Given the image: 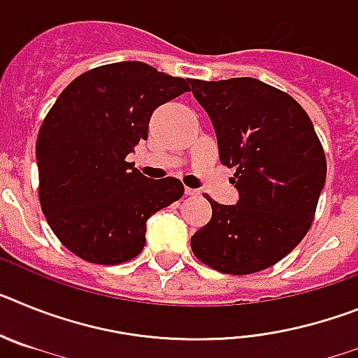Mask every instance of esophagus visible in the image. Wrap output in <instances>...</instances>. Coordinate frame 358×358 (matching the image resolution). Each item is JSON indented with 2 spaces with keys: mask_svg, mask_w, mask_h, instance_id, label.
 Returning <instances> with one entry per match:
<instances>
[{
  "mask_svg": "<svg viewBox=\"0 0 358 358\" xmlns=\"http://www.w3.org/2000/svg\"><path fill=\"white\" fill-rule=\"evenodd\" d=\"M186 195H189V197H197V195H199V189L186 188Z\"/></svg>",
  "mask_w": 358,
  "mask_h": 358,
  "instance_id": "obj_1",
  "label": "esophagus"
}]
</instances>
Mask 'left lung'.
Segmentation results:
<instances>
[{"instance_id": "1", "label": "left lung", "mask_w": 358, "mask_h": 358, "mask_svg": "<svg viewBox=\"0 0 358 358\" xmlns=\"http://www.w3.org/2000/svg\"><path fill=\"white\" fill-rule=\"evenodd\" d=\"M217 132L218 156L235 169L233 206L211 197V220L192 236L202 264L252 274L285 258L308 233L327 181V157L312 120L290 94L251 77L192 80Z\"/></svg>"}]
</instances>
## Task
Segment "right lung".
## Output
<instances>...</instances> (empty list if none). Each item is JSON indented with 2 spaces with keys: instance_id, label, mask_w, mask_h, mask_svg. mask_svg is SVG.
I'll return each mask as SVG.
<instances>
[{
  "instance_id": "1",
  "label": "right lung",
  "mask_w": 358,
  "mask_h": 358,
  "mask_svg": "<svg viewBox=\"0 0 358 358\" xmlns=\"http://www.w3.org/2000/svg\"><path fill=\"white\" fill-rule=\"evenodd\" d=\"M189 84L127 61L82 73L59 94L37 136L39 202L73 255L100 265L132 260L148 218L182 197L179 179H148L127 156L148 138L152 113Z\"/></svg>"
}]
</instances>
